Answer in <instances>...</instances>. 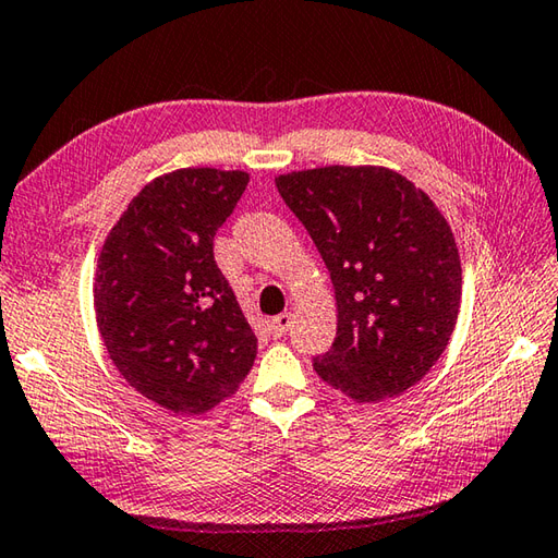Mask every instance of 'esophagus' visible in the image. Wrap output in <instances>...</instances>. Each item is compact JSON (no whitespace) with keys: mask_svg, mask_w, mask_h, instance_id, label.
I'll return each mask as SVG.
<instances>
[{"mask_svg":"<svg viewBox=\"0 0 558 558\" xmlns=\"http://www.w3.org/2000/svg\"><path fill=\"white\" fill-rule=\"evenodd\" d=\"M291 323H293V315L291 313H279L277 318L269 320V332L275 335V338H281V335L289 332Z\"/></svg>","mask_w":558,"mask_h":558,"instance_id":"obj_1","label":"esophagus"}]
</instances>
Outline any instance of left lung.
I'll use <instances>...</instances> for the list:
<instances>
[{
  "instance_id": "8db88e82",
  "label": "left lung",
  "mask_w": 558,
  "mask_h": 558,
  "mask_svg": "<svg viewBox=\"0 0 558 558\" xmlns=\"http://www.w3.org/2000/svg\"><path fill=\"white\" fill-rule=\"evenodd\" d=\"M308 230L338 299V338L313 356L325 384L354 401L417 384L454 332L461 265L429 196L384 167H320L277 177Z\"/></svg>"
}]
</instances>
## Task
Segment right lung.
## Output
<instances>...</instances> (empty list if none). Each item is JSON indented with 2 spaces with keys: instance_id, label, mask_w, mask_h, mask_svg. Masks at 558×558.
<instances>
[{
  "instance_id": "1",
  "label": "right lung",
  "mask_w": 558,
  "mask_h": 558,
  "mask_svg": "<svg viewBox=\"0 0 558 558\" xmlns=\"http://www.w3.org/2000/svg\"><path fill=\"white\" fill-rule=\"evenodd\" d=\"M250 177L189 167L141 189L104 243L94 308L116 369L174 413H204L252 369L257 338L214 257Z\"/></svg>"
}]
</instances>
